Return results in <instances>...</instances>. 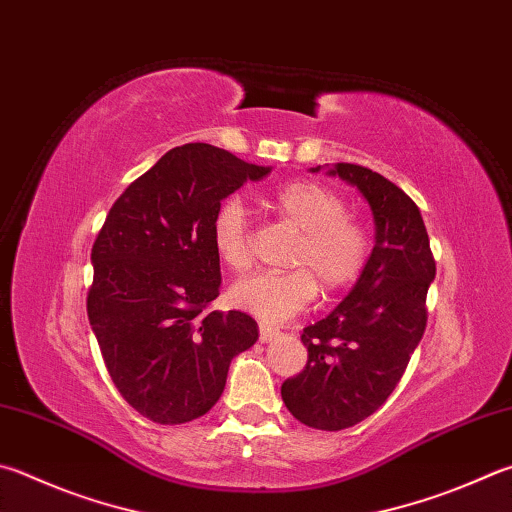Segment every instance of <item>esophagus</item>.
<instances>
[{
  "mask_svg": "<svg viewBox=\"0 0 512 512\" xmlns=\"http://www.w3.org/2000/svg\"><path fill=\"white\" fill-rule=\"evenodd\" d=\"M277 336H280V331L273 329V327H268V324H259V340H262V342H271V340H275Z\"/></svg>",
  "mask_w": 512,
  "mask_h": 512,
  "instance_id": "34e87169",
  "label": "esophagus"
}]
</instances>
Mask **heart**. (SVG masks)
<instances>
[{
    "instance_id": "heart-1",
    "label": "heart",
    "mask_w": 512,
    "mask_h": 512,
    "mask_svg": "<svg viewBox=\"0 0 512 512\" xmlns=\"http://www.w3.org/2000/svg\"><path fill=\"white\" fill-rule=\"evenodd\" d=\"M273 208L300 232L288 273H257L230 286V302L264 322H284L302 313L318 293L345 291L369 257V235L347 215V201L318 181H293L273 194ZM210 237L215 253L232 271L250 264L246 208L239 197L219 203Z\"/></svg>"
}]
</instances>
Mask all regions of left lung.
Masks as SVG:
<instances>
[{
  "instance_id": "left-lung-1",
  "label": "left lung",
  "mask_w": 512,
  "mask_h": 512,
  "mask_svg": "<svg viewBox=\"0 0 512 512\" xmlns=\"http://www.w3.org/2000/svg\"><path fill=\"white\" fill-rule=\"evenodd\" d=\"M320 170L367 201L374 248L345 300L304 329L309 362L284 380L282 401L300 423L338 432L365 421L394 392L423 338L436 264L421 210L398 185L353 163L311 167Z\"/></svg>"
}]
</instances>
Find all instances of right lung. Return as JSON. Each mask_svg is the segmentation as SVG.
Segmentation results:
<instances>
[{"mask_svg":"<svg viewBox=\"0 0 512 512\" xmlns=\"http://www.w3.org/2000/svg\"><path fill=\"white\" fill-rule=\"evenodd\" d=\"M268 172L208 143L174 147L120 194L98 232L91 331L118 392L154 423L206 414L232 358L259 338L250 315L208 311L221 286L210 226L221 201Z\"/></svg>","mask_w":512,"mask_h":512,"instance_id":"add662e5","label":"right lung"}]
</instances>
